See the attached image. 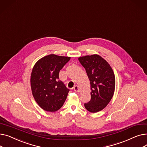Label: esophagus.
<instances>
[{
	"instance_id": "1",
	"label": "esophagus",
	"mask_w": 147,
	"mask_h": 147,
	"mask_svg": "<svg viewBox=\"0 0 147 147\" xmlns=\"http://www.w3.org/2000/svg\"><path fill=\"white\" fill-rule=\"evenodd\" d=\"M74 90L76 92H79V87L78 86H75L74 87Z\"/></svg>"
}]
</instances>
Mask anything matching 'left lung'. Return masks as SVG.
Segmentation results:
<instances>
[{"mask_svg":"<svg viewBox=\"0 0 147 147\" xmlns=\"http://www.w3.org/2000/svg\"><path fill=\"white\" fill-rule=\"evenodd\" d=\"M79 60L85 68L90 83L91 99L84 104V107L90 113H97L105 108L113 96L114 71L108 62L97 54L81 57Z\"/></svg>","mask_w":147,"mask_h":147,"instance_id":"8db88e82","label":"left lung"}]
</instances>
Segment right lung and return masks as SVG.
Returning <instances> with one entry per match:
<instances>
[{"mask_svg":"<svg viewBox=\"0 0 147 147\" xmlns=\"http://www.w3.org/2000/svg\"><path fill=\"white\" fill-rule=\"evenodd\" d=\"M70 57L55 54L38 60L31 74L30 84L36 102L43 110L55 112L63 107L69 89L59 79V73Z\"/></svg>","mask_w":147,"mask_h":147,"instance_id":"right-lung-1","label":"right lung"}]
</instances>
